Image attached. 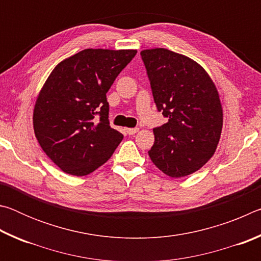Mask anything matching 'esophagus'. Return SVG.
Masks as SVG:
<instances>
[{
    "label": "esophagus",
    "instance_id": "34e87169",
    "mask_svg": "<svg viewBox=\"0 0 261 261\" xmlns=\"http://www.w3.org/2000/svg\"><path fill=\"white\" fill-rule=\"evenodd\" d=\"M138 131H139L138 127H127V129H126V134L132 136V135H135L136 132H138Z\"/></svg>",
    "mask_w": 261,
    "mask_h": 261
}]
</instances>
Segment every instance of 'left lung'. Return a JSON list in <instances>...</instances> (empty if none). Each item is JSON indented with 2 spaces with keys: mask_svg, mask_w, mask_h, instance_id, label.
<instances>
[{
  "mask_svg": "<svg viewBox=\"0 0 261 261\" xmlns=\"http://www.w3.org/2000/svg\"><path fill=\"white\" fill-rule=\"evenodd\" d=\"M158 112L168 122L153 129L148 155L162 173L183 177L213 155L222 130L219 93L208 74L189 57L165 48L140 53Z\"/></svg>",
  "mask_w": 261,
  "mask_h": 261,
  "instance_id": "left-lung-1",
  "label": "left lung"
}]
</instances>
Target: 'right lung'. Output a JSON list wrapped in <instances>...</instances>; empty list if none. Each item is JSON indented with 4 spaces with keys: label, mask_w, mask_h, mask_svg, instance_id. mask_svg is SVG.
<instances>
[{
    "label": "right lung",
    "mask_w": 261,
    "mask_h": 261,
    "mask_svg": "<svg viewBox=\"0 0 261 261\" xmlns=\"http://www.w3.org/2000/svg\"><path fill=\"white\" fill-rule=\"evenodd\" d=\"M137 50L84 49L62 61L43 85L34 134L64 173L85 176L113 155L123 135L109 125L106 93Z\"/></svg>",
    "instance_id": "obj_1"
}]
</instances>
